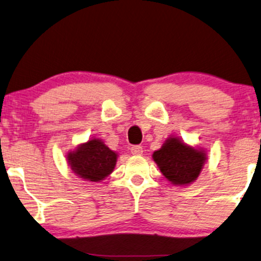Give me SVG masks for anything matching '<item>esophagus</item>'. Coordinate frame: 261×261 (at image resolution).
I'll return each mask as SVG.
<instances>
[{
  "instance_id": "esophagus-1",
  "label": "esophagus",
  "mask_w": 261,
  "mask_h": 261,
  "mask_svg": "<svg viewBox=\"0 0 261 261\" xmlns=\"http://www.w3.org/2000/svg\"><path fill=\"white\" fill-rule=\"evenodd\" d=\"M142 153H143V148H142L141 146H134V147H131V154H134V155H141Z\"/></svg>"
}]
</instances>
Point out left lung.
Returning a JSON list of instances; mask_svg holds the SVG:
<instances>
[{"instance_id":"8db88e82","label":"left lung","mask_w":261,"mask_h":261,"mask_svg":"<svg viewBox=\"0 0 261 261\" xmlns=\"http://www.w3.org/2000/svg\"><path fill=\"white\" fill-rule=\"evenodd\" d=\"M153 159L165 178L174 186H188L199 177L207 158L202 149L187 146L177 137H170L153 153Z\"/></svg>"}]
</instances>
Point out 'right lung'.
I'll list each match as a JSON object with an SVG mask.
<instances>
[{
  "mask_svg": "<svg viewBox=\"0 0 261 261\" xmlns=\"http://www.w3.org/2000/svg\"><path fill=\"white\" fill-rule=\"evenodd\" d=\"M117 156L103 142L94 138L70 151L67 160L78 177L89 182H100L113 172Z\"/></svg>",
  "mask_w": 261,
  "mask_h": 261,
  "instance_id": "1",
  "label": "right lung"
}]
</instances>
